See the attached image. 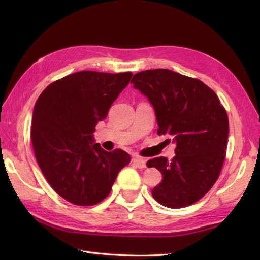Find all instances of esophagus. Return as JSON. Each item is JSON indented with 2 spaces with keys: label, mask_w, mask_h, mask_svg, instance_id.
<instances>
[{
  "label": "esophagus",
  "mask_w": 260,
  "mask_h": 260,
  "mask_svg": "<svg viewBox=\"0 0 260 260\" xmlns=\"http://www.w3.org/2000/svg\"><path fill=\"white\" fill-rule=\"evenodd\" d=\"M133 162H134V164H135L136 167L139 168V169H144V168H146V161H145L144 158L139 157V156H135V157H133Z\"/></svg>",
  "instance_id": "34e87169"
}]
</instances>
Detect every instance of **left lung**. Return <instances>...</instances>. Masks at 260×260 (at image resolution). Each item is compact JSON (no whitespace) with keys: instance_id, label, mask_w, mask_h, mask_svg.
Returning <instances> with one entry per match:
<instances>
[{"instance_id":"left-lung-1","label":"left lung","mask_w":260,"mask_h":260,"mask_svg":"<svg viewBox=\"0 0 260 260\" xmlns=\"http://www.w3.org/2000/svg\"><path fill=\"white\" fill-rule=\"evenodd\" d=\"M155 110L158 134L173 136L175 156L154 157L163 180L152 196L164 207L191 206L209 192L225 157L229 134L228 115L215 92L201 80L169 69L141 71L131 84Z\"/></svg>"}]
</instances>
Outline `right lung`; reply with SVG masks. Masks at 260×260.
Returning <instances> with one entry per match:
<instances>
[{
    "instance_id": "add662e5",
    "label": "right lung",
    "mask_w": 260,
    "mask_h": 260,
    "mask_svg": "<svg viewBox=\"0 0 260 260\" xmlns=\"http://www.w3.org/2000/svg\"><path fill=\"white\" fill-rule=\"evenodd\" d=\"M132 76L79 71L49 85L35 105L31 141L39 167L52 189L77 206L103 201L131 162L123 150H103L93 132Z\"/></svg>"
}]
</instances>
